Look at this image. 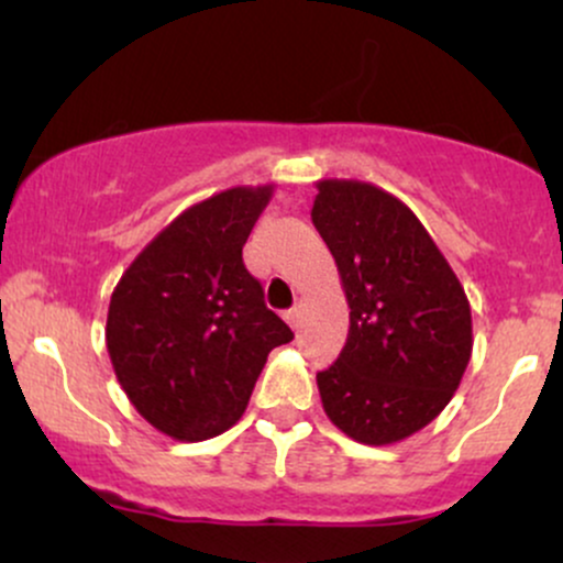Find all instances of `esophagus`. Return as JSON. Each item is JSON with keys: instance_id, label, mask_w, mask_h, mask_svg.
I'll list each match as a JSON object with an SVG mask.
<instances>
[{"instance_id": "obj_1", "label": "esophagus", "mask_w": 563, "mask_h": 563, "mask_svg": "<svg viewBox=\"0 0 563 563\" xmlns=\"http://www.w3.org/2000/svg\"><path fill=\"white\" fill-rule=\"evenodd\" d=\"M283 318H286V322H288L290 328H299V322H301V309H299V307L288 309V312L283 314Z\"/></svg>"}]
</instances>
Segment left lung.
<instances>
[{"mask_svg": "<svg viewBox=\"0 0 563 563\" xmlns=\"http://www.w3.org/2000/svg\"><path fill=\"white\" fill-rule=\"evenodd\" d=\"M312 224L349 303L339 360L318 373L322 410L360 444H397L448 407L466 373L471 303L421 219L360 179H320Z\"/></svg>", "mask_w": 563, "mask_h": 563, "instance_id": "1", "label": "left lung"}]
</instances>
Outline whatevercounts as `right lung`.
<instances>
[{
  "instance_id": "add662e5",
  "label": "right lung",
  "mask_w": 563,
  "mask_h": 563,
  "mask_svg": "<svg viewBox=\"0 0 563 563\" xmlns=\"http://www.w3.org/2000/svg\"><path fill=\"white\" fill-rule=\"evenodd\" d=\"M273 192L238 185L192 203L115 283L106 322L113 373L161 434L203 442L235 426L267 354L294 339L243 264Z\"/></svg>"
}]
</instances>
